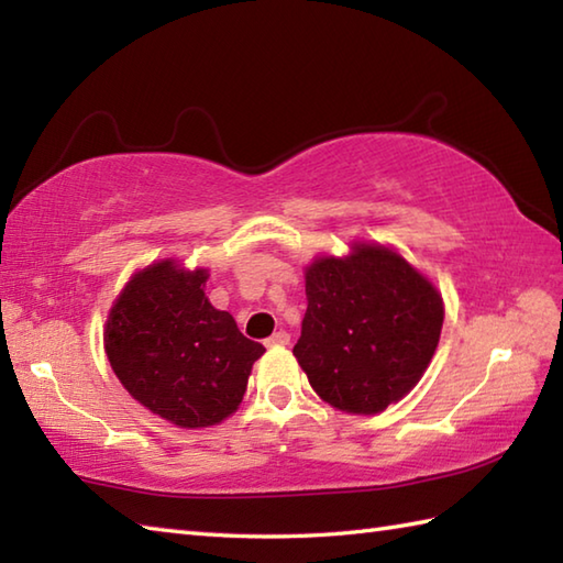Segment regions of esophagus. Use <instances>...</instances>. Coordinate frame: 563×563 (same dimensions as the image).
Listing matches in <instances>:
<instances>
[{
  "label": "esophagus",
  "mask_w": 563,
  "mask_h": 563,
  "mask_svg": "<svg viewBox=\"0 0 563 563\" xmlns=\"http://www.w3.org/2000/svg\"><path fill=\"white\" fill-rule=\"evenodd\" d=\"M265 344H268V346H285V344H290V334L280 330V332H275L273 336H268Z\"/></svg>",
  "instance_id": "1"
}]
</instances>
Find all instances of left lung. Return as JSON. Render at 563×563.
<instances>
[{"label":"left lung","mask_w":563,"mask_h":563,"mask_svg":"<svg viewBox=\"0 0 563 563\" xmlns=\"http://www.w3.org/2000/svg\"><path fill=\"white\" fill-rule=\"evenodd\" d=\"M308 312L292 354L336 411L374 416L421 382L443 330V298L401 253L354 241L305 268Z\"/></svg>","instance_id":"left-lung-1"}]
</instances>
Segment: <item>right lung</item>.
I'll return each instance as SVG.
<instances>
[{"label":"right lung","mask_w":563,"mask_h":563,"mask_svg":"<svg viewBox=\"0 0 563 563\" xmlns=\"http://www.w3.org/2000/svg\"><path fill=\"white\" fill-rule=\"evenodd\" d=\"M207 268L162 258L132 273L112 302L103 344L125 391L177 428H209L239 411L265 346L209 302Z\"/></svg>","instance_id":"obj_1"}]
</instances>
